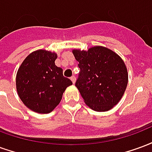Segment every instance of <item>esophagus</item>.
<instances>
[{"label":"esophagus","mask_w":152,"mask_h":152,"mask_svg":"<svg viewBox=\"0 0 152 152\" xmlns=\"http://www.w3.org/2000/svg\"><path fill=\"white\" fill-rule=\"evenodd\" d=\"M70 79H71V80L72 81L73 84H75V82H76V76H71V78H70Z\"/></svg>","instance_id":"obj_1"}]
</instances>
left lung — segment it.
<instances>
[{
  "mask_svg": "<svg viewBox=\"0 0 152 152\" xmlns=\"http://www.w3.org/2000/svg\"><path fill=\"white\" fill-rule=\"evenodd\" d=\"M79 62L76 86L86 105L96 112H107L116 105L126 89L128 72L124 61L106 47L73 50Z\"/></svg>",
  "mask_w": 152,
  "mask_h": 152,
  "instance_id": "8db88e82",
  "label": "left lung"
}]
</instances>
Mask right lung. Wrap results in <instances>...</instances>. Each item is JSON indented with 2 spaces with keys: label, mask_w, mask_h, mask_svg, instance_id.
<instances>
[{
  "label": "right lung",
  "mask_w": 152,
  "mask_h": 152,
  "mask_svg": "<svg viewBox=\"0 0 152 152\" xmlns=\"http://www.w3.org/2000/svg\"><path fill=\"white\" fill-rule=\"evenodd\" d=\"M57 54L39 50L22 63L16 76L17 92L22 102L31 111L49 113L58 105L72 80L64 77L63 69L55 65Z\"/></svg>",
  "instance_id": "right-lung-1"
}]
</instances>
